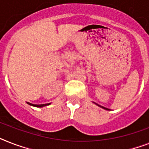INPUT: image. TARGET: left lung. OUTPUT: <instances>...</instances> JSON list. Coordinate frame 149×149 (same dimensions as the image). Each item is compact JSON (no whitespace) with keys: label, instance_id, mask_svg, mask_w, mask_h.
Here are the masks:
<instances>
[{"label":"left lung","instance_id":"left-lung-1","mask_svg":"<svg viewBox=\"0 0 149 149\" xmlns=\"http://www.w3.org/2000/svg\"><path fill=\"white\" fill-rule=\"evenodd\" d=\"M94 103L95 104V105H97L98 106H99V107H100V108H102V109H106V110H110L109 109H107V108H106V107H103V106H100V105H99V104H97V103H95V102H94Z\"/></svg>","mask_w":149,"mask_h":149}]
</instances>
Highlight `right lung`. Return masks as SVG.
<instances>
[{"label":"right lung","mask_w":149,"mask_h":149,"mask_svg":"<svg viewBox=\"0 0 149 149\" xmlns=\"http://www.w3.org/2000/svg\"><path fill=\"white\" fill-rule=\"evenodd\" d=\"M26 103L30 105V106H34V107H40V108H42V107H44L46 106H49L50 105V102L49 103H46V104H40V105H37V104H32L31 102H26Z\"/></svg>","instance_id":"1"}]
</instances>
